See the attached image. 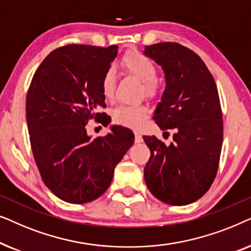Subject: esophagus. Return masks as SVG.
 <instances>
[{
	"label": "esophagus",
	"instance_id": "34e87169",
	"mask_svg": "<svg viewBox=\"0 0 251 251\" xmlns=\"http://www.w3.org/2000/svg\"><path fill=\"white\" fill-rule=\"evenodd\" d=\"M135 142L136 143H142L143 142V137L139 132H135Z\"/></svg>",
	"mask_w": 251,
	"mask_h": 251
}]
</instances>
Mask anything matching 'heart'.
<instances>
[{
    "label": "heart",
    "mask_w": 251,
    "mask_h": 251,
    "mask_svg": "<svg viewBox=\"0 0 251 251\" xmlns=\"http://www.w3.org/2000/svg\"><path fill=\"white\" fill-rule=\"evenodd\" d=\"M122 66L129 74L143 82L146 97H156L159 94V88L155 82L157 70L155 64L150 58L137 51H132L123 57ZM115 85V70L109 67L101 78V91L106 99H113L114 97ZM147 114H149V108L145 105H120L113 109V120L120 126L137 129L145 121Z\"/></svg>",
    "instance_id": "obj_1"
}]
</instances>
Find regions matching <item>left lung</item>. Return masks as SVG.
Instances as JSON below:
<instances>
[{"label": "left lung", "instance_id": "left-lung-1", "mask_svg": "<svg viewBox=\"0 0 251 251\" xmlns=\"http://www.w3.org/2000/svg\"><path fill=\"white\" fill-rule=\"evenodd\" d=\"M144 54L162 67L167 82L153 119L161 130L175 131L169 146L155 136L143 137L151 151L145 183L164 203H193L218 170L223 116L217 87L203 60L186 47L156 43L145 47Z\"/></svg>", "mask_w": 251, "mask_h": 251}]
</instances>
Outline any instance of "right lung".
I'll return each instance as SVG.
<instances>
[{
    "instance_id": "right-lung-1",
    "label": "right lung",
    "mask_w": 251,
    "mask_h": 251,
    "mask_svg": "<svg viewBox=\"0 0 251 251\" xmlns=\"http://www.w3.org/2000/svg\"><path fill=\"white\" fill-rule=\"evenodd\" d=\"M118 46L70 44L53 50L37 68L26 98V120L34 160L46 186L68 203H87L105 193L114 169L133 144L119 126L91 139L89 120L109 122L101 78Z\"/></svg>"
}]
</instances>
